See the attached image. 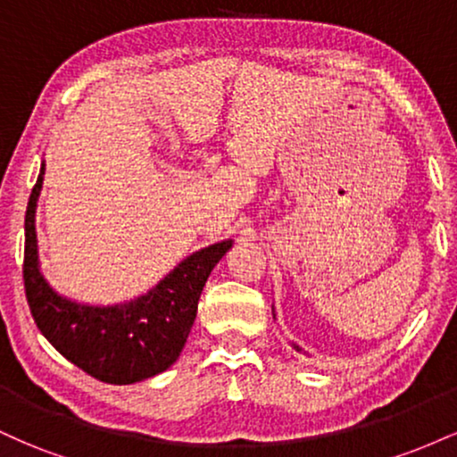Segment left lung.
<instances>
[{
  "label": "left lung",
  "mask_w": 457,
  "mask_h": 457,
  "mask_svg": "<svg viewBox=\"0 0 457 457\" xmlns=\"http://www.w3.org/2000/svg\"><path fill=\"white\" fill-rule=\"evenodd\" d=\"M272 316H275V313H272ZM295 348H296V350H301V348H298V345H296V344H295Z\"/></svg>",
  "instance_id": "left-lung-1"
}]
</instances>
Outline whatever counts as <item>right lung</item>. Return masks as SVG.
<instances>
[{
	"label": "right lung",
	"instance_id": "obj_1",
	"mask_svg": "<svg viewBox=\"0 0 457 457\" xmlns=\"http://www.w3.org/2000/svg\"><path fill=\"white\" fill-rule=\"evenodd\" d=\"M43 180L45 161L25 212L23 281L36 327L71 363L109 385H133L165 371L185 348L208 275L234 240L195 251L133 301L107 307L71 301L40 272L36 206Z\"/></svg>",
	"mask_w": 457,
	"mask_h": 457
}]
</instances>
